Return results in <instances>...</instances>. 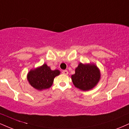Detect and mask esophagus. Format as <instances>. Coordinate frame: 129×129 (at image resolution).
Segmentation results:
<instances>
[{"instance_id":"esophagus-1","label":"esophagus","mask_w":129,"mask_h":129,"mask_svg":"<svg viewBox=\"0 0 129 129\" xmlns=\"http://www.w3.org/2000/svg\"><path fill=\"white\" fill-rule=\"evenodd\" d=\"M62 73L63 74V75H68L69 74V72H68L67 70H62Z\"/></svg>"}]
</instances>
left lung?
Here are the masks:
<instances>
[{"instance_id":"8db88e82","label":"left lung","mask_w":129,"mask_h":129,"mask_svg":"<svg viewBox=\"0 0 129 129\" xmlns=\"http://www.w3.org/2000/svg\"><path fill=\"white\" fill-rule=\"evenodd\" d=\"M100 79V72L95 65L80 63L72 76L75 86L79 89L87 91L95 86Z\"/></svg>"}]
</instances>
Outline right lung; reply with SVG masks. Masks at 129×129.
I'll list each match as a JSON object with an SVG mask.
<instances>
[{"label": "right lung", "mask_w": 129, "mask_h": 129, "mask_svg": "<svg viewBox=\"0 0 129 129\" xmlns=\"http://www.w3.org/2000/svg\"><path fill=\"white\" fill-rule=\"evenodd\" d=\"M59 74L58 70H51L45 63L36 69L31 70L28 73L27 79L32 87L42 90L50 88L52 85L54 78Z\"/></svg>", "instance_id": "obj_1"}]
</instances>
